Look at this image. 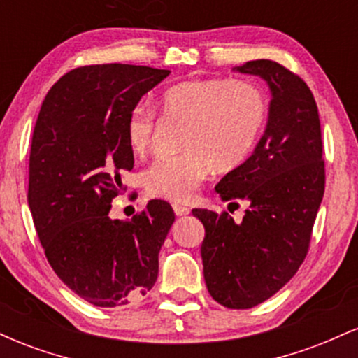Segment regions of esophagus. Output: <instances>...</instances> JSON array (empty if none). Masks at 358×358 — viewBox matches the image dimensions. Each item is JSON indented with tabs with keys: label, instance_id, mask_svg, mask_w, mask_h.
I'll use <instances>...</instances> for the list:
<instances>
[{
	"label": "esophagus",
	"instance_id": "34e87169",
	"mask_svg": "<svg viewBox=\"0 0 358 358\" xmlns=\"http://www.w3.org/2000/svg\"><path fill=\"white\" fill-rule=\"evenodd\" d=\"M173 210H175L176 217H183V215H188V213H190V208L185 207V205H182V203H173Z\"/></svg>",
	"mask_w": 358,
	"mask_h": 358
}]
</instances>
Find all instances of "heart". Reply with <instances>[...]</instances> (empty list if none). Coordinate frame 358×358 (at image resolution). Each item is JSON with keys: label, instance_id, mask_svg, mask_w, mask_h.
<instances>
[{"label": "heart", "instance_id": "1", "mask_svg": "<svg viewBox=\"0 0 358 358\" xmlns=\"http://www.w3.org/2000/svg\"><path fill=\"white\" fill-rule=\"evenodd\" d=\"M158 113L185 121L178 155L158 156L146 168L145 188L155 199L188 202L213 166L231 171L249 158L268 119V101L250 82L234 79L187 80L159 96ZM155 114L136 106L126 121V139L134 155L150 148Z\"/></svg>", "mask_w": 358, "mask_h": 358}]
</instances>
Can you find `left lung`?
I'll use <instances>...</instances> for the list:
<instances>
[{
  "label": "left lung",
  "instance_id": "obj_1",
  "mask_svg": "<svg viewBox=\"0 0 358 358\" xmlns=\"http://www.w3.org/2000/svg\"><path fill=\"white\" fill-rule=\"evenodd\" d=\"M236 71L268 82L273 99L254 153L217 183L225 202H248L241 224L227 212L193 208L205 227L203 278L220 305L248 310L276 294L310 249L324 192L318 108L306 82L273 60Z\"/></svg>",
  "mask_w": 358,
  "mask_h": 358
}]
</instances>
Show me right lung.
<instances>
[{"label": "right lung", "instance_id": "obj_1", "mask_svg": "<svg viewBox=\"0 0 358 358\" xmlns=\"http://www.w3.org/2000/svg\"><path fill=\"white\" fill-rule=\"evenodd\" d=\"M170 71L104 64L73 69L53 84L34 129L28 205L52 269L94 306L139 301L158 278V254L175 212L150 200L131 220L110 203L134 166L126 121Z\"/></svg>", "mask_w": 358, "mask_h": 358}]
</instances>
